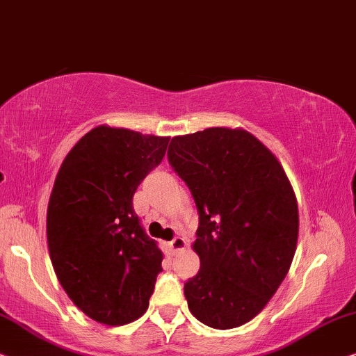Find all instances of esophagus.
<instances>
[{
    "label": "esophagus",
    "instance_id": "obj_1",
    "mask_svg": "<svg viewBox=\"0 0 356 356\" xmlns=\"http://www.w3.org/2000/svg\"><path fill=\"white\" fill-rule=\"evenodd\" d=\"M186 239L184 238H174L172 241H170L169 243V248H170V250H172V252H179V250H182L184 248H186Z\"/></svg>",
    "mask_w": 356,
    "mask_h": 356
}]
</instances>
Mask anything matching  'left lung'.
I'll use <instances>...</instances> for the list:
<instances>
[{
	"mask_svg": "<svg viewBox=\"0 0 356 356\" xmlns=\"http://www.w3.org/2000/svg\"><path fill=\"white\" fill-rule=\"evenodd\" d=\"M168 159L198 211L200 270L184 285L188 309L213 329L254 319L295 257L298 203L278 159L245 130L174 136Z\"/></svg>",
	"mask_w": 356,
	"mask_h": 356,
	"instance_id": "left-lung-1",
	"label": "left lung"
}]
</instances>
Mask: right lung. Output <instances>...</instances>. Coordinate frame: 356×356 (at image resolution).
<instances>
[{"label": "right lung", "instance_id": "1", "mask_svg": "<svg viewBox=\"0 0 356 356\" xmlns=\"http://www.w3.org/2000/svg\"><path fill=\"white\" fill-rule=\"evenodd\" d=\"M169 138L101 125L66 154L47 210L50 259L84 314L123 325L148 309L163 252L134 210Z\"/></svg>", "mask_w": 356, "mask_h": 356}]
</instances>
